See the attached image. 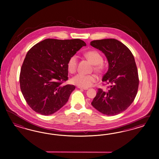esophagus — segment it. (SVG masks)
<instances>
[{"instance_id":"34e87169","label":"esophagus","mask_w":159,"mask_h":159,"mask_svg":"<svg viewBox=\"0 0 159 159\" xmlns=\"http://www.w3.org/2000/svg\"><path fill=\"white\" fill-rule=\"evenodd\" d=\"M77 88L80 89H83V90H88V88H84V87H77Z\"/></svg>"}]
</instances>
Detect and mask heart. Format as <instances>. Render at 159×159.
<instances>
[{"label": "heart", "mask_w": 159, "mask_h": 159, "mask_svg": "<svg viewBox=\"0 0 159 159\" xmlns=\"http://www.w3.org/2000/svg\"><path fill=\"white\" fill-rule=\"evenodd\" d=\"M86 58L94 65V70L95 72L101 73L103 72L104 66L102 63L103 58L101 53L96 50L89 51L84 53ZM78 58L76 55H73L68 59L67 63V70L71 73L75 72L77 66ZM71 81L73 84L77 86L87 88L92 86L97 81V77L94 75H83L77 74L72 77Z\"/></svg>", "instance_id": "b5f03b06"}]
</instances>
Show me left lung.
Returning <instances> with one entry per match:
<instances>
[{
  "instance_id": "8db88e82",
  "label": "left lung",
  "mask_w": 159,
  "mask_h": 159,
  "mask_svg": "<svg viewBox=\"0 0 159 159\" xmlns=\"http://www.w3.org/2000/svg\"><path fill=\"white\" fill-rule=\"evenodd\" d=\"M92 47L101 51L108 62L102 81L110 84L108 92L98 89L92 105L106 116H116L126 110L136 96L139 77L134 55L129 48L116 39L94 40Z\"/></svg>"
}]
</instances>
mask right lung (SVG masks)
<instances>
[{
    "mask_svg": "<svg viewBox=\"0 0 159 159\" xmlns=\"http://www.w3.org/2000/svg\"><path fill=\"white\" fill-rule=\"evenodd\" d=\"M86 43L80 39H45L27 53L20 75L21 93L36 112L49 116L68 101L74 85H62L68 79V59Z\"/></svg>",
    "mask_w": 159,
    "mask_h": 159,
    "instance_id": "add662e5",
    "label": "right lung"
}]
</instances>
